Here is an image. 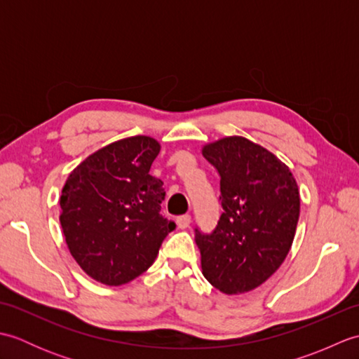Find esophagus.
Here are the masks:
<instances>
[{"label":"esophagus","mask_w":359,"mask_h":359,"mask_svg":"<svg viewBox=\"0 0 359 359\" xmlns=\"http://www.w3.org/2000/svg\"><path fill=\"white\" fill-rule=\"evenodd\" d=\"M189 224H191V216H189V215L177 217V226L182 228V230H185V228H188Z\"/></svg>","instance_id":"1"}]
</instances>
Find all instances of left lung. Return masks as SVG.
<instances>
[{
  "label": "left lung",
  "mask_w": 359,
  "mask_h": 359,
  "mask_svg": "<svg viewBox=\"0 0 359 359\" xmlns=\"http://www.w3.org/2000/svg\"><path fill=\"white\" fill-rule=\"evenodd\" d=\"M220 175L224 212L216 230H196L203 276L225 294L262 285L285 261L294 239L301 197L290 168L242 135L202 147Z\"/></svg>",
  "instance_id": "1"
}]
</instances>
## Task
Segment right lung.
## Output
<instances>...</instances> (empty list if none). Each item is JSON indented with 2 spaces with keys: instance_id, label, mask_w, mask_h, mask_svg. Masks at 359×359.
<instances>
[{
  "instance_id": "obj_1",
  "label": "right lung",
  "mask_w": 359,
  "mask_h": 359,
  "mask_svg": "<svg viewBox=\"0 0 359 359\" xmlns=\"http://www.w3.org/2000/svg\"><path fill=\"white\" fill-rule=\"evenodd\" d=\"M160 143L126 137L74 168L60 196V224L75 262L104 285H123L154 264L174 222L160 215L163 182L149 174Z\"/></svg>"
}]
</instances>
